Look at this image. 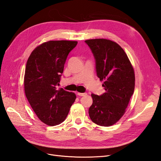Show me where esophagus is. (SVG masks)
Listing matches in <instances>:
<instances>
[{
    "mask_svg": "<svg viewBox=\"0 0 161 161\" xmlns=\"http://www.w3.org/2000/svg\"><path fill=\"white\" fill-rule=\"evenodd\" d=\"M77 95H79V96H80V97H82V96H85V95H86V92H78Z\"/></svg>",
    "mask_w": 161,
    "mask_h": 161,
    "instance_id": "1",
    "label": "esophagus"
}]
</instances>
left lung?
<instances>
[{
    "label": "left lung",
    "instance_id": "obj_1",
    "mask_svg": "<svg viewBox=\"0 0 161 161\" xmlns=\"http://www.w3.org/2000/svg\"><path fill=\"white\" fill-rule=\"evenodd\" d=\"M95 60L97 75L105 92L91 94V119L97 125L110 126L124 115L135 87V75L128 57L118 43L106 39L86 40Z\"/></svg>",
    "mask_w": 161,
    "mask_h": 161
}]
</instances>
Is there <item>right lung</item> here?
Segmentation results:
<instances>
[{
	"label": "right lung",
	"instance_id": "add662e5",
	"mask_svg": "<svg viewBox=\"0 0 161 161\" xmlns=\"http://www.w3.org/2000/svg\"><path fill=\"white\" fill-rule=\"evenodd\" d=\"M76 41H49L37 46L29 57L24 89L33 110L42 122L56 125L65 120L76 97L62 88L57 89L68 55Z\"/></svg>",
	"mask_w": 161,
	"mask_h": 161
}]
</instances>
